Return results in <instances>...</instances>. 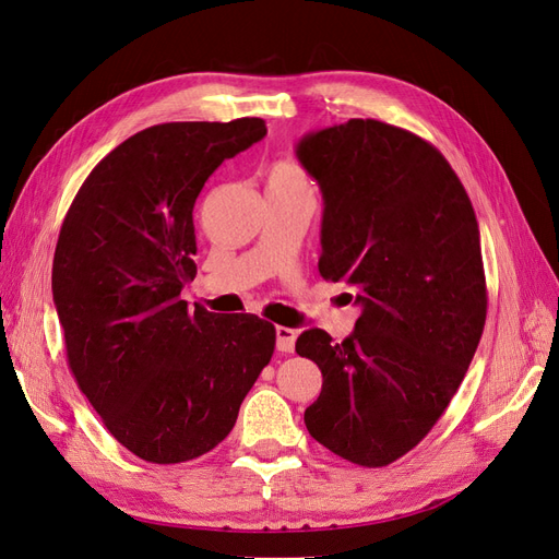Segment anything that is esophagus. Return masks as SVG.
Here are the masks:
<instances>
[{
    "mask_svg": "<svg viewBox=\"0 0 559 559\" xmlns=\"http://www.w3.org/2000/svg\"><path fill=\"white\" fill-rule=\"evenodd\" d=\"M275 334H277V350H282V353H294V348H296V337H298V330L277 325Z\"/></svg>",
    "mask_w": 559,
    "mask_h": 559,
    "instance_id": "obj_1",
    "label": "esophagus"
}]
</instances>
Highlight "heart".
<instances>
[{
	"label": "heart",
	"instance_id": "obj_1",
	"mask_svg": "<svg viewBox=\"0 0 559 559\" xmlns=\"http://www.w3.org/2000/svg\"><path fill=\"white\" fill-rule=\"evenodd\" d=\"M265 188H277V190H311V181L307 171L292 158H282L275 160L271 167H267L265 174Z\"/></svg>",
	"mask_w": 559,
	"mask_h": 559
}]
</instances>
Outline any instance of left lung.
Returning a JSON list of instances; mask_svg holds the SVG:
<instances>
[{
	"mask_svg": "<svg viewBox=\"0 0 559 559\" xmlns=\"http://www.w3.org/2000/svg\"><path fill=\"white\" fill-rule=\"evenodd\" d=\"M296 155L323 192L319 273L362 305L342 344L319 328L296 342L323 373L307 431L350 463L390 465L433 429L481 340L475 209L433 144L383 121L311 132Z\"/></svg>",
	"mask_w": 559,
	"mask_h": 559,
	"instance_id": "left-lung-1",
	"label": "left lung"
}]
</instances>
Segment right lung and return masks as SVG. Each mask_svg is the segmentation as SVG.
I'll return each mask as SVG.
<instances>
[{
	"label": "right lung",
	"instance_id": "1",
	"mask_svg": "<svg viewBox=\"0 0 559 559\" xmlns=\"http://www.w3.org/2000/svg\"><path fill=\"white\" fill-rule=\"evenodd\" d=\"M263 135L257 117L151 126L105 155L63 217L52 296L69 367L107 431L148 463L225 440L273 357V323L181 300L197 275V197Z\"/></svg>",
	"mask_w": 559,
	"mask_h": 559
}]
</instances>
